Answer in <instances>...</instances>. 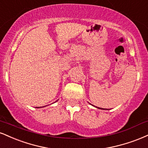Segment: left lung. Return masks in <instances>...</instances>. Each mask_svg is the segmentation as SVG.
<instances>
[{
    "label": "left lung",
    "instance_id": "obj_1",
    "mask_svg": "<svg viewBox=\"0 0 148 148\" xmlns=\"http://www.w3.org/2000/svg\"><path fill=\"white\" fill-rule=\"evenodd\" d=\"M99 108V109H101V110H105L104 108Z\"/></svg>",
    "mask_w": 148,
    "mask_h": 148
}]
</instances>
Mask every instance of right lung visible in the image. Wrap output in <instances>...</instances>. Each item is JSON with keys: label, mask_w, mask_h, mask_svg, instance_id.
<instances>
[{"label": "right lung", "mask_w": 148, "mask_h": 148, "mask_svg": "<svg viewBox=\"0 0 148 148\" xmlns=\"http://www.w3.org/2000/svg\"><path fill=\"white\" fill-rule=\"evenodd\" d=\"M39 108V107H37V108Z\"/></svg>", "instance_id": "right-lung-1"}]
</instances>
